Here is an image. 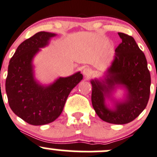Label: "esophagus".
<instances>
[{
    "label": "esophagus",
    "instance_id": "obj_1",
    "mask_svg": "<svg viewBox=\"0 0 157 157\" xmlns=\"http://www.w3.org/2000/svg\"><path fill=\"white\" fill-rule=\"evenodd\" d=\"M83 74L85 75V76H87V77L91 76V75L93 74L92 69L89 67L85 68V69H83Z\"/></svg>",
    "mask_w": 157,
    "mask_h": 157
}]
</instances>
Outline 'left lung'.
I'll return each mask as SVG.
<instances>
[{
  "instance_id": "1",
  "label": "left lung",
  "mask_w": 157,
  "mask_h": 157,
  "mask_svg": "<svg viewBox=\"0 0 157 157\" xmlns=\"http://www.w3.org/2000/svg\"><path fill=\"white\" fill-rule=\"evenodd\" d=\"M122 42L115 49V56L108 69L105 81L91 80V102L96 114L104 121L114 124L131 122L148 103L150 93V71L145 55L131 36L118 33ZM118 85L127 90L126 98L111 110L105 105V97Z\"/></svg>"
}]
</instances>
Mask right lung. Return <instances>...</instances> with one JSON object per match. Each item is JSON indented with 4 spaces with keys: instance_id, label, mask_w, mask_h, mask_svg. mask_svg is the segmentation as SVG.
<instances>
[{
    "instance_id": "right-lung-1",
    "label": "right lung",
    "mask_w": 157,
    "mask_h": 157,
    "mask_svg": "<svg viewBox=\"0 0 157 157\" xmlns=\"http://www.w3.org/2000/svg\"><path fill=\"white\" fill-rule=\"evenodd\" d=\"M55 36L44 31L37 33L18 46L9 63L5 83L9 105L15 114L29 124L54 121L61 114L69 93L83 78L78 72L59 78L48 86L34 79L33 59Z\"/></svg>"
}]
</instances>
